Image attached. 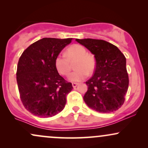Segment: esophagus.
<instances>
[{"label": "esophagus", "mask_w": 148, "mask_h": 148, "mask_svg": "<svg viewBox=\"0 0 148 148\" xmlns=\"http://www.w3.org/2000/svg\"><path fill=\"white\" fill-rule=\"evenodd\" d=\"M78 86L77 83H72V86H73V88H76V86Z\"/></svg>", "instance_id": "esophagus-1"}]
</instances>
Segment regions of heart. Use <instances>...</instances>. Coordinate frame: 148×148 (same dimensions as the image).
Here are the masks:
<instances>
[{
  "mask_svg": "<svg viewBox=\"0 0 148 148\" xmlns=\"http://www.w3.org/2000/svg\"><path fill=\"white\" fill-rule=\"evenodd\" d=\"M74 62V71L69 76V80L73 82H80L87 77L88 72L92 73L95 67V59L88 54L87 50L81 45H73L65 51V56L58 55L54 60L55 67L61 75H69L71 70L70 62Z\"/></svg>",
  "mask_w": 148,
  "mask_h": 148,
  "instance_id": "1",
  "label": "heart"
}]
</instances>
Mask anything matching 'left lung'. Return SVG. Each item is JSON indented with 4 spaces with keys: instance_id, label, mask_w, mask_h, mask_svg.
Returning a JSON list of instances; mask_svg holds the SVG:
<instances>
[{
    "instance_id": "obj_1",
    "label": "left lung",
    "mask_w": 148,
    "mask_h": 148,
    "mask_svg": "<svg viewBox=\"0 0 148 148\" xmlns=\"http://www.w3.org/2000/svg\"><path fill=\"white\" fill-rule=\"evenodd\" d=\"M94 54L96 67L93 76L86 82L88 90L84 101L99 113L119 109L125 102L129 86L126 58L115 45L102 40L76 39Z\"/></svg>"
}]
</instances>
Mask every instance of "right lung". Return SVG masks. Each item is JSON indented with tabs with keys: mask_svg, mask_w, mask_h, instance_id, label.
Here are the masks:
<instances>
[{
	"mask_svg": "<svg viewBox=\"0 0 148 148\" xmlns=\"http://www.w3.org/2000/svg\"><path fill=\"white\" fill-rule=\"evenodd\" d=\"M72 38H43L30 45L21 54L16 70L20 98L27 111L49 118L63 110L71 83L58 74L54 60Z\"/></svg>",
	"mask_w": 148,
	"mask_h": 148,
	"instance_id": "right-lung-1",
	"label": "right lung"
}]
</instances>
